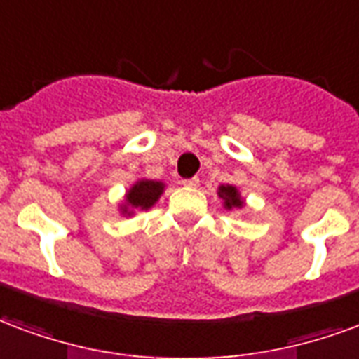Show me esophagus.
Here are the masks:
<instances>
[{"instance_id":"esophagus-1","label":"esophagus","mask_w":359,"mask_h":359,"mask_svg":"<svg viewBox=\"0 0 359 359\" xmlns=\"http://www.w3.org/2000/svg\"><path fill=\"white\" fill-rule=\"evenodd\" d=\"M183 185H185V187H191V189H195V187H198V177H191V180H183Z\"/></svg>"}]
</instances>
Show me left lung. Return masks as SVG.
<instances>
[{"label": "left lung", "instance_id": "left-lung-1", "mask_svg": "<svg viewBox=\"0 0 359 359\" xmlns=\"http://www.w3.org/2000/svg\"><path fill=\"white\" fill-rule=\"evenodd\" d=\"M218 195L224 198V206H226L227 210H231V208H241L243 206V198H241L239 191L233 185H222L218 189Z\"/></svg>", "mask_w": 359, "mask_h": 359}]
</instances>
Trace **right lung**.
<instances>
[{
  "instance_id": "1",
  "label": "right lung",
  "mask_w": 359,
  "mask_h": 359,
  "mask_svg": "<svg viewBox=\"0 0 359 359\" xmlns=\"http://www.w3.org/2000/svg\"><path fill=\"white\" fill-rule=\"evenodd\" d=\"M164 191V183L153 182V180H141L133 185L126 195V205L122 206L124 214H132V210H147L158 201V197Z\"/></svg>"
}]
</instances>
